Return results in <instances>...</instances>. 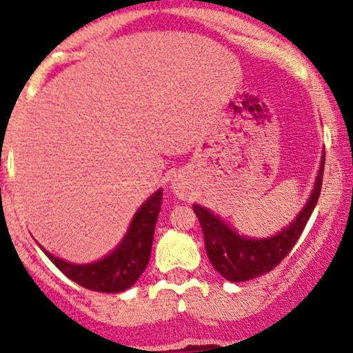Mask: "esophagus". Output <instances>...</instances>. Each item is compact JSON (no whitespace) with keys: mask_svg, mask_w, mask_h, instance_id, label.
<instances>
[{"mask_svg":"<svg viewBox=\"0 0 353 353\" xmlns=\"http://www.w3.org/2000/svg\"><path fill=\"white\" fill-rule=\"evenodd\" d=\"M174 192H176L177 196H184V194H185V188H184L183 184L174 183Z\"/></svg>","mask_w":353,"mask_h":353,"instance_id":"obj_1","label":"esophagus"}]
</instances>
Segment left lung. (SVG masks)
<instances>
[{
  "mask_svg": "<svg viewBox=\"0 0 353 353\" xmlns=\"http://www.w3.org/2000/svg\"><path fill=\"white\" fill-rule=\"evenodd\" d=\"M325 168V150L320 161V170L316 176L315 188H313L310 199L301 209L300 214L290 226L281 230L280 233L271 238L256 239L246 238L231 230L228 224L223 223L218 216L212 214L206 208L194 204L197 219H199L201 230L204 234V245L211 265L218 271L221 276L228 281H246L268 273L281 263L286 254L296 245L301 231L307 226L310 216L315 209L321 192V181H323Z\"/></svg>",
  "mask_w": 353,
  "mask_h": 353,
  "instance_id": "obj_1",
  "label": "left lung"
}]
</instances>
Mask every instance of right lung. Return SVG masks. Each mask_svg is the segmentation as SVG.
I'll list each match as a JSON object with an SVG mask.
<instances>
[{
    "instance_id": "right-lung-1",
    "label": "right lung",
    "mask_w": 353,
    "mask_h": 353,
    "mask_svg": "<svg viewBox=\"0 0 353 353\" xmlns=\"http://www.w3.org/2000/svg\"><path fill=\"white\" fill-rule=\"evenodd\" d=\"M161 204L162 189H159L135 212L129 231H127L125 238L120 241V245L110 254L95 263L73 265L65 259L53 256L40 245L38 246L45 251L46 256L52 259L53 265L65 276H68L70 280L83 288L102 293L123 292L139 280L149 263Z\"/></svg>"
}]
</instances>
